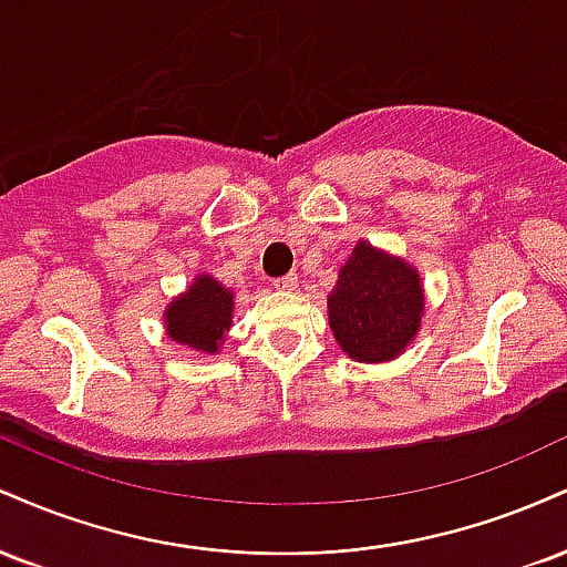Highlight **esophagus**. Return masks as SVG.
Masks as SVG:
<instances>
[{
	"instance_id": "obj_1",
	"label": "esophagus",
	"mask_w": 567,
	"mask_h": 567,
	"mask_svg": "<svg viewBox=\"0 0 567 567\" xmlns=\"http://www.w3.org/2000/svg\"><path fill=\"white\" fill-rule=\"evenodd\" d=\"M296 285H298V277L296 275H285V277H277L275 279V288L277 290H296Z\"/></svg>"
}]
</instances>
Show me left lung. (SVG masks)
Segmentation results:
<instances>
[{
  "instance_id": "obj_1",
  "label": "left lung",
  "mask_w": 567,
  "mask_h": 567,
  "mask_svg": "<svg viewBox=\"0 0 567 567\" xmlns=\"http://www.w3.org/2000/svg\"><path fill=\"white\" fill-rule=\"evenodd\" d=\"M424 288L413 266L357 243L328 296L338 347L357 362H386L408 349L421 328Z\"/></svg>"
}]
</instances>
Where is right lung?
<instances>
[{
    "label": "right lung",
    "instance_id": "obj_1",
    "mask_svg": "<svg viewBox=\"0 0 567 567\" xmlns=\"http://www.w3.org/2000/svg\"><path fill=\"white\" fill-rule=\"evenodd\" d=\"M231 311L234 292L224 288L216 277L199 275L194 277L192 288L165 309L167 336L181 347L216 354L226 330L231 328Z\"/></svg>",
    "mask_w": 567,
    "mask_h": 567
}]
</instances>
